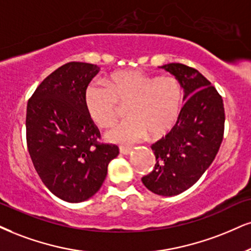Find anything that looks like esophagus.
Returning a JSON list of instances; mask_svg holds the SVG:
<instances>
[{
    "mask_svg": "<svg viewBox=\"0 0 251 251\" xmlns=\"http://www.w3.org/2000/svg\"><path fill=\"white\" fill-rule=\"evenodd\" d=\"M120 152L122 154H125V156H126V154H129L131 152V149L130 148H125V147H121L120 148Z\"/></svg>",
    "mask_w": 251,
    "mask_h": 251,
    "instance_id": "esophagus-1",
    "label": "esophagus"
}]
</instances>
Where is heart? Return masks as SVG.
<instances>
[{
    "instance_id": "1",
    "label": "heart",
    "mask_w": 251,
    "mask_h": 251,
    "mask_svg": "<svg viewBox=\"0 0 251 251\" xmlns=\"http://www.w3.org/2000/svg\"><path fill=\"white\" fill-rule=\"evenodd\" d=\"M182 87L175 76H157L140 70L119 71L107 85L93 81L85 89L83 102L93 122L108 128L116 122L121 104L129 117L107 132L108 141L132 144L150 135L160 138L172 130L182 106Z\"/></svg>"
}]
</instances>
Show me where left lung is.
<instances>
[{"instance_id":"1","label":"left lung","mask_w":251,"mask_h":251,"mask_svg":"<svg viewBox=\"0 0 251 251\" xmlns=\"http://www.w3.org/2000/svg\"><path fill=\"white\" fill-rule=\"evenodd\" d=\"M160 69L178 79L186 102L172 130L151 145L156 164L142 181L152 193L172 197L193 186L214 160L224 138L225 108L199 71L178 63Z\"/></svg>"}]
</instances>
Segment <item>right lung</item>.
<instances>
[{
	"label": "right lung",
	"instance_id": "1",
	"mask_svg": "<svg viewBox=\"0 0 251 251\" xmlns=\"http://www.w3.org/2000/svg\"><path fill=\"white\" fill-rule=\"evenodd\" d=\"M100 71L72 61L37 87L26 107V143L37 173L50 192L67 202H81L103 184L108 164L119 154L100 144V131L87 114L83 94Z\"/></svg>",
	"mask_w": 251,
	"mask_h": 251
}]
</instances>
